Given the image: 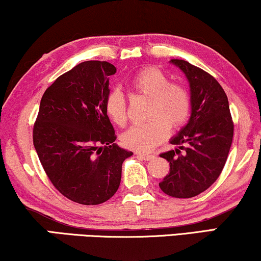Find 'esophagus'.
Instances as JSON below:
<instances>
[{
  "label": "esophagus",
  "mask_w": 261,
  "mask_h": 261,
  "mask_svg": "<svg viewBox=\"0 0 261 261\" xmlns=\"http://www.w3.org/2000/svg\"><path fill=\"white\" fill-rule=\"evenodd\" d=\"M137 155L140 156V158H142L144 160H149V159L154 158V155H153V154H148V153H138Z\"/></svg>",
  "instance_id": "obj_1"
}]
</instances>
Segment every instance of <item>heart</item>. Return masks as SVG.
I'll use <instances>...</instances> for the list:
<instances>
[{"label":"heart","instance_id":"b5f03b06","mask_svg":"<svg viewBox=\"0 0 261 261\" xmlns=\"http://www.w3.org/2000/svg\"><path fill=\"white\" fill-rule=\"evenodd\" d=\"M133 90L151 97L146 123L132 126L122 134V142L128 148L148 152L165 140L173 129L183 127L191 114V98L179 84L170 83L169 77L155 67H146L132 78ZM106 112L119 126L127 120V105L122 92L114 89L106 98Z\"/></svg>","mask_w":261,"mask_h":261}]
</instances>
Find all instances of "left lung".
<instances>
[{
  "label": "left lung",
  "mask_w": 261,
  "mask_h": 261,
  "mask_svg": "<svg viewBox=\"0 0 261 261\" xmlns=\"http://www.w3.org/2000/svg\"><path fill=\"white\" fill-rule=\"evenodd\" d=\"M185 74L190 87L191 115L171 138L174 149L160 156L170 163V172L159 183L166 195L195 197L205 191L222 172L233 142L234 124L222 87L208 72L180 59H171ZM184 149L183 153L180 149Z\"/></svg>",
  "instance_id": "left-lung-1"
}]
</instances>
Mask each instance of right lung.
I'll return each instance as SVG.
<instances>
[{
    "instance_id": "obj_1",
    "label": "right lung",
    "mask_w": 261,
    "mask_h": 261,
    "mask_svg": "<svg viewBox=\"0 0 261 261\" xmlns=\"http://www.w3.org/2000/svg\"><path fill=\"white\" fill-rule=\"evenodd\" d=\"M115 72L108 62H83L57 78L40 101L35 151L57 190L80 204L112 198L120 187L122 163L133 155L115 144L106 112L109 76Z\"/></svg>"
}]
</instances>
